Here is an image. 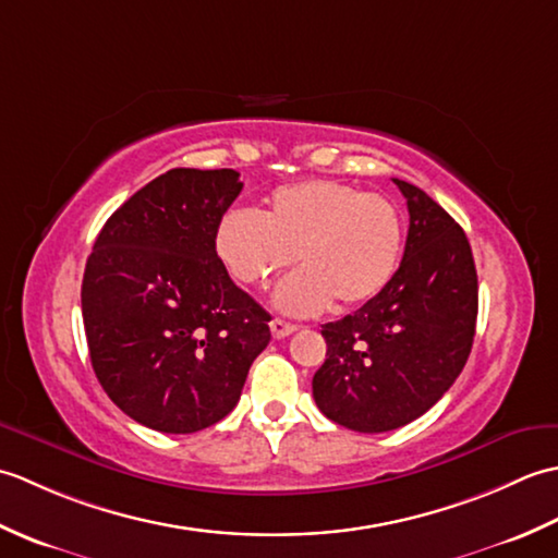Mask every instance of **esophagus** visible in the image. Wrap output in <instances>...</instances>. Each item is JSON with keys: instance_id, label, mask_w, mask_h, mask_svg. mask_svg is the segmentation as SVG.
I'll return each instance as SVG.
<instances>
[{"instance_id": "1", "label": "esophagus", "mask_w": 558, "mask_h": 558, "mask_svg": "<svg viewBox=\"0 0 558 558\" xmlns=\"http://www.w3.org/2000/svg\"><path fill=\"white\" fill-rule=\"evenodd\" d=\"M294 330H298V326L282 322V318H272V322H270V333H272V338H276V340L292 336Z\"/></svg>"}]
</instances>
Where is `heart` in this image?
<instances>
[{"label": "heart", "mask_w": 558, "mask_h": 558, "mask_svg": "<svg viewBox=\"0 0 558 558\" xmlns=\"http://www.w3.org/2000/svg\"><path fill=\"white\" fill-rule=\"evenodd\" d=\"M405 228L393 201L338 180L280 186L264 210H228L216 225L213 248L225 270L246 288H264L302 266L276 290L288 314L324 312L333 300L354 306L374 300L393 280Z\"/></svg>", "instance_id": "1"}]
</instances>
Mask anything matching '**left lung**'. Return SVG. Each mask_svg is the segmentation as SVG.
<instances>
[{"label":"left lung","instance_id":"8db88e82","mask_svg":"<svg viewBox=\"0 0 558 558\" xmlns=\"http://www.w3.org/2000/svg\"><path fill=\"white\" fill-rule=\"evenodd\" d=\"M408 198L400 268L362 310L324 326L314 400L352 432L381 434L436 405L465 366L477 322V270L465 232L420 186Z\"/></svg>","mask_w":558,"mask_h":558}]
</instances>
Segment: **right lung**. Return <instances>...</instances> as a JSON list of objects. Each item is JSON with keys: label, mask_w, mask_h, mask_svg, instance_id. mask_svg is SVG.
Listing matches in <instances>:
<instances>
[{"label": "right lung", "mask_w": 558, "mask_h": 558, "mask_svg": "<svg viewBox=\"0 0 558 558\" xmlns=\"http://www.w3.org/2000/svg\"><path fill=\"white\" fill-rule=\"evenodd\" d=\"M240 172L174 168L102 225L81 286L90 364L129 417L194 434L230 414L270 340L268 312L213 248Z\"/></svg>", "instance_id": "obj_1"}]
</instances>
